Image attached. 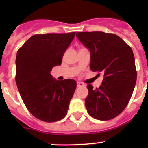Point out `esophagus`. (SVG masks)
I'll use <instances>...</instances> for the list:
<instances>
[{
  "mask_svg": "<svg viewBox=\"0 0 148 148\" xmlns=\"http://www.w3.org/2000/svg\"><path fill=\"white\" fill-rule=\"evenodd\" d=\"M84 86V84L82 82H77V87H81V86Z\"/></svg>",
  "mask_w": 148,
  "mask_h": 148,
  "instance_id": "1",
  "label": "esophagus"
}]
</instances>
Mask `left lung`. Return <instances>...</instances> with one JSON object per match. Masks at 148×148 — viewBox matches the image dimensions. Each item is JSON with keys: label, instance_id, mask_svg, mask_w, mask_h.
Listing matches in <instances>:
<instances>
[{"label": "left lung", "instance_id": "8db88e82", "mask_svg": "<svg viewBox=\"0 0 148 148\" xmlns=\"http://www.w3.org/2000/svg\"><path fill=\"white\" fill-rule=\"evenodd\" d=\"M76 36L90 51L91 70L104 76L99 88L87 85L89 95L85 99L87 112L97 120H112L127 107L136 83L132 49L114 34L86 31L77 32Z\"/></svg>", "mask_w": 148, "mask_h": 148}]
</instances>
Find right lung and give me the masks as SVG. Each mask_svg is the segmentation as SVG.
I'll return each mask as SVG.
<instances>
[{"label":"right lung","mask_w":148,"mask_h":148,"mask_svg":"<svg viewBox=\"0 0 148 148\" xmlns=\"http://www.w3.org/2000/svg\"><path fill=\"white\" fill-rule=\"evenodd\" d=\"M75 34H36L18 50V89L26 108L38 120L53 122L66 115L77 82L73 79L58 81L52 78L50 71L55 66L61 65Z\"/></svg>","instance_id":"right-lung-1"}]
</instances>
